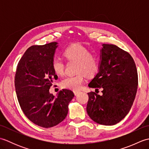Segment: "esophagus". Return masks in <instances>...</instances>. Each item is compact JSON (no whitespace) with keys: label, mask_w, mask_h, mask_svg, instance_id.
<instances>
[{"label":"esophagus","mask_w":149,"mask_h":149,"mask_svg":"<svg viewBox=\"0 0 149 149\" xmlns=\"http://www.w3.org/2000/svg\"><path fill=\"white\" fill-rule=\"evenodd\" d=\"M79 92H80V91H78V90H75V91H74V94L75 95H77Z\"/></svg>","instance_id":"obj_1"}]
</instances>
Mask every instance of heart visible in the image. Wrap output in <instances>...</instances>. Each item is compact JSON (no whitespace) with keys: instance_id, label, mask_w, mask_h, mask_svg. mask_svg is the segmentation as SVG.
<instances>
[{"instance_id":"obj_1","label":"heart","mask_w":149,"mask_h":149,"mask_svg":"<svg viewBox=\"0 0 149 149\" xmlns=\"http://www.w3.org/2000/svg\"><path fill=\"white\" fill-rule=\"evenodd\" d=\"M65 58L69 61H77L76 72L78 74L69 75L61 82L63 88L73 90L79 89L84 81V74L87 76H92L99 68V58L95 53L81 44H74L68 47L64 52ZM52 67L57 75L64 74L65 61L60 58H54L52 62Z\"/></svg>"}]
</instances>
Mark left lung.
<instances>
[{
	"instance_id": "left-lung-1",
	"label": "left lung",
	"mask_w": 149,
	"mask_h": 149,
	"mask_svg": "<svg viewBox=\"0 0 149 149\" xmlns=\"http://www.w3.org/2000/svg\"><path fill=\"white\" fill-rule=\"evenodd\" d=\"M99 72L88 86L101 88L102 96L88 93L86 111L94 122L113 125L125 118L130 111L138 89L136 66L129 54L112 44H103Z\"/></svg>"
}]
</instances>
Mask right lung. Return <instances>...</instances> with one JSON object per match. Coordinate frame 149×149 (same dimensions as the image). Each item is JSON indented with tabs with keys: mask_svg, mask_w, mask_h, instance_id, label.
I'll list each match as a JSON object with an SVG mask.
<instances>
[{
	"mask_svg": "<svg viewBox=\"0 0 149 149\" xmlns=\"http://www.w3.org/2000/svg\"><path fill=\"white\" fill-rule=\"evenodd\" d=\"M58 43L30 47L19 61L15 77L18 102L28 119L40 127L49 128L64 120L73 91L63 89L56 97L50 93L52 82L58 79L52 62Z\"/></svg>",
	"mask_w": 149,
	"mask_h": 149,
	"instance_id": "add662e5",
	"label": "right lung"
}]
</instances>
